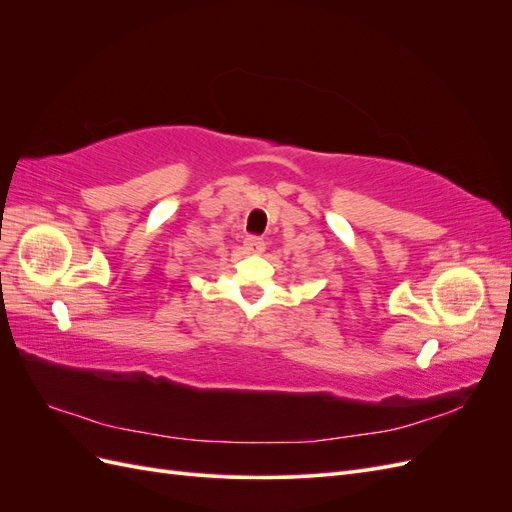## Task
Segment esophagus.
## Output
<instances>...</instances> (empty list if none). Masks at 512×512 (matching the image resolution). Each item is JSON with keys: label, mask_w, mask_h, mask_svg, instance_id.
Masks as SVG:
<instances>
[{"label": "esophagus", "mask_w": 512, "mask_h": 512, "mask_svg": "<svg viewBox=\"0 0 512 512\" xmlns=\"http://www.w3.org/2000/svg\"><path fill=\"white\" fill-rule=\"evenodd\" d=\"M243 245H245V250L250 252V254H262V252H265V241H262L260 237H247L243 241Z\"/></svg>", "instance_id": "esophagus-1"}]
</instances>
